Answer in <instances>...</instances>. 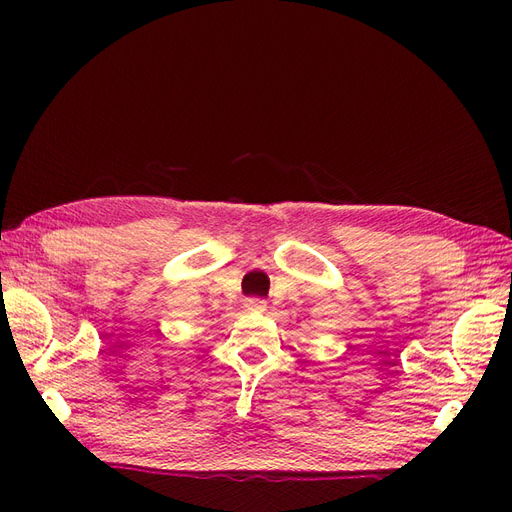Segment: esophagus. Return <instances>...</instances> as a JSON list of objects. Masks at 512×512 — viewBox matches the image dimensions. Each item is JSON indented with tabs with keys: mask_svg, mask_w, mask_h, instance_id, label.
Segmentation results:
<instances>
[{
	"mask_svg": "<svg viewBox=\"0 0 512 512\" xmlns=\"http://www.w3.org/2000/svg\"><path fill=\"white\" fill-rule=\"evenodd\" d=\"M245 309L247 312H265L267 309V301H262V299H256V297H252V299H245Z\"/></svg>",
	"mask_w": 512,
	"mask_h": 512,
	"instance_id": "34e87169",
	"label": "esophagus"
}]
</instances>
